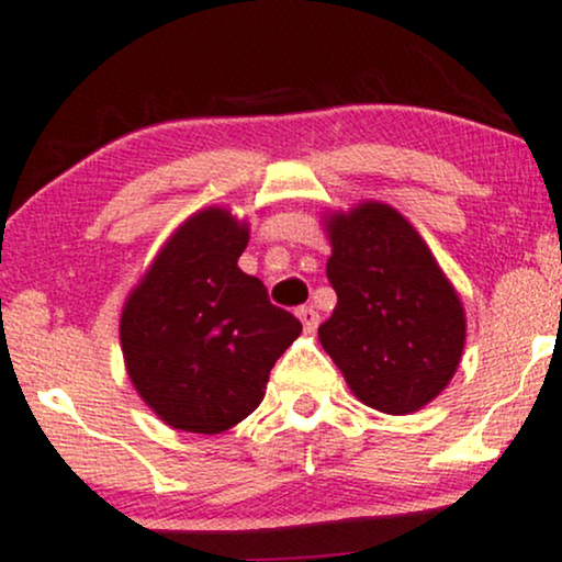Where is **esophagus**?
<instances>
[{
    "label": "esophagus",
    "mask_w": 562,
    "mask_h": 562,
    "mask_svg": "<svg viewBox=\"0 0 562 562\" xmlns=\"http://www.w3.org/2000/svg\"><path fill=\"white\" fill-rule=\"evenodd\" d=\"M296 317H300L307 334H315L317 323H321V315H317V310L313 307V304H304V307L296 310Z\"/></svg>",
    "instance_id": "obj_1"
}]
</instances>
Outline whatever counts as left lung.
<instances>
[{
    "mask_svg": "<svg viewBox=\"0 0 562 562\" xmlns=\"http://www.w3.org/2000/svg\"><path fill=\"white\" fill-rule=\"evenodd\" d=\"M330 286L338 304L317 328L323 349L359 401L412 414L450 383L467 317L414 226L383 203L328 221Z\"/></svg>",
    "mask_w": 562,
    "mask_h": 562,
    "instance_id": "obj_1",
    "label": "left lung"
}]
</instances>
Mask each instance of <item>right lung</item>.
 <instances>
[{"label": "right lung", "mask_w": 562, "mask_h": 562, "mask_svg": "<svg viewBox=\"0 0 562 562\" xmlns=\"http://www.w3.org/2000/svg\"><path fill=\"white\" fill-rule=\"evenodd\" d=\"M247 224L224 207L195 213L166 241L124 304L130 380L166 425L216 435L252 414L276 359L302 334L237 260Z\"/></svg>", "instance_id": "obj_1"}]
</instances>
